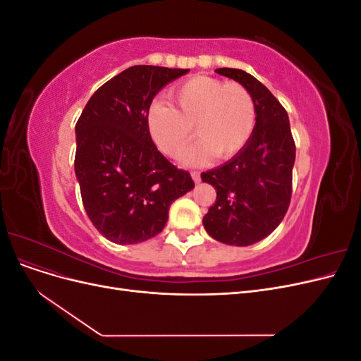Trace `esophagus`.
I'll list each match as a JSON object with an SVG mask.
<instances>
[{
  "instance_id": "34e87169",
  "label": "esophagus",
  "mask_w": 361,
  "mask_h": 361,
  "mask_svg": "<svg viewBox=\"0 0 361 361\" xmlns=\"http://www.w3.org/2000/svg\"><path fill=\"white\" fill-rule=\"evenodd\" d=\"M191 178L195 183H199L200 182V173L199 171H191Z\"/></svg>"
}]
</instances>
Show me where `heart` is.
<instances>
[{"instance_id": "obj_1", "label": "heart", "mask_w": 361, "mask_h": 361, "mask_svg": "<svg viewBox=\"0 0 361 361\" xmlns=\"http://www.w3.org/2000/svg\"><path fill=\"white\" fill-rule=\"evenodd\" d=\"M174 106L155 102L150 106L147 125L157 146L176 157L192 134L195 141L180 155L187 166L209 159L231 158L241 150L256 125V105L244 85L224 82L211 76H195L170 94Z\"/></svg>"}]
</instances>
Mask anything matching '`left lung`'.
<instances>
[{
	"label": "left lung",
	"instance_id": "obj_1",
	"mask_svg": "<svg viewBox=\"0 0 361 361\" xmlns=\"http://www.w3.org/2000/svg\"><path fill=\"white\" fill-rule=\"evenodd\" d=\"M215 72L244 85L253 96L256 125L232 159L202 173V180L216 190L203 226L218 243L247 247L274 232L288 212L295 143L286 110L264 84L241 69Z\"/></svg>",
	"mask_w": 361,
	"mask_h": 361
}]
</instances>
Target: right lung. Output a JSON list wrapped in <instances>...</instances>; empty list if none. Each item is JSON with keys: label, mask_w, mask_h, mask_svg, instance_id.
<instances>
[{"label": "right lung", "mask_w": 361, "mask_h": 361, "mask_svg": "<svg viewBox=\"0 0 361 361\" xmlns=\"http://www.w3.org/2000/svg\"><path fill=\"white\" fill-rule=\"evenodd\" d=\"M190 69L133 66L97 89L75 126V174L84 209L114 244H140L162 232L170 204L194 188L152 141L154 97Z\"/></svg>", "instance_id": "1"}]
</instances>
